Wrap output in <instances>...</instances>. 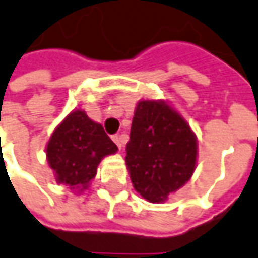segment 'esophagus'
I'll list each match as a JSON object with an SVG mask.
<instances>
[{"label":"esophagus","instance_id":"1","mask_svg":"<svg viewBox=\"0 0 258 258\" xmlns=\"http://www.w3.org/2000/svg\"><path fill=\"white\" fill-rule=\"evenodd\" d=\"M113 141H114V143L117 144V147L121 150L122 145H124V143H125V136H121V134H115V136H113Z\"/></svg>","mask_w":258,"mask_h":258}]
</instances>
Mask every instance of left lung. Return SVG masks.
<instances>
[{"mask_svg":"<svg viewBox=\"0 0 258 258\" xmlns=\"http://www.w3.org/2000/svg\"><path fill=\"white\" fill-rule=\"evenodd\" d=\"M125 165L137 194L164 203L188 182L198 164V138L166 100L137 101Z\"/></svg>","mask_w":258,"mask_h":258,"instance_id":"left-lung-1","label":"left lung"}]
</instances>
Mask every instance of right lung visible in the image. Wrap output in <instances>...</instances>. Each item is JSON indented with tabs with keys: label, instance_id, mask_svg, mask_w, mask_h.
<instances>
[{
	"label": "right lung",
	"instance_id": "right-lung-1",
	"mask_svg": "<svg viewBox=\"0 0 258 258\" xmlns=\"http://www.w3.org/2000/svg\"><path fill=\"white\" fill-rule=\"evenodd\" d=\"M117 151L103 125L82 108L70 111L56 125L45 148L55 180L76 195L90 188L101 159Z\"/></svg>",
	"mask_w": 258,
	"mask_h": 258
}]
</instances>
